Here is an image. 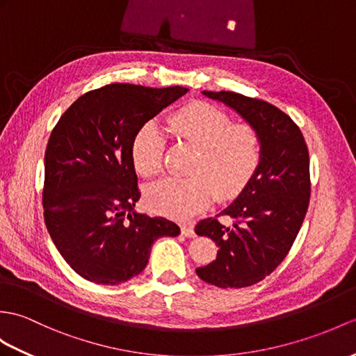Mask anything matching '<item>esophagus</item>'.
Masks as SVG:
<instances>
[{"instance_id":"obj_1","label":"esophagus","mask_w":356,"mask_h":356,"mask_svg":"<svg viewBox=\"0 0 356 356\" xmlns=\"http://www.w3.org/2000/svg\"><path fill=\"white\" fill-rule=\"evenodd\" d=\"M181 235H185L188 238H194L195 236L194 227L191 225H184V226H181Z\"/></svg>"}]
</instances>
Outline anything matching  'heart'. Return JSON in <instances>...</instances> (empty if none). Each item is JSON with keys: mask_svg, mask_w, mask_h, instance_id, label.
Returning <instances> with one entry per match:
<instances>
[{"mask_svg": "<svg viewBox=\"0 0 356 356\" xmlns=\"http://www.w3.org/2000/svg\"><path fill=\"white\" fill-rule=\"evenodd\" d=\"M177 138L197 148L189 179H162L145 189L148 209L171 218H189L220 200L239 194L259 168L262 140L249 124H234L227 113L204 102L181 107L168 120ZM165 139L154 122L140 127L131 143V159L140 176L161 172Z\"/></svg>", "mask_w": 356, "mask_h": 356, "instance_id": "obj_1", "label": "heart"}]
</instances>
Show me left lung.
I'll return each mask as SVG.
<instances>
[{
    "instance_id": "1",
    "label": "left lung",
    "mask_w": 356,
    "mask_h": 356,
    "mask_svg": "<svg viewBox=\"0 0 356 356\" xmlns=\"http://www.w3.org/2000/svg\"><path fill=\"white\" fill-rule=\"evenodd\" d=\"M203 95L225 103L258 131L262 158L241 194L220 213L232 218V226L217 218L195 226L197 235L218 245L217 259L195 271L220 288L250 286L276 270L302 227L311 195L308 147L297 124L276 106L227 90Z\"/></svg>"
}]
</instances>
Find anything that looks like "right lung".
Returning a JSON list of instances; mask_svg holds the SVG:
<instances>
[{"mask_svg":"<svg viewBox=\"0 0 356 356\" xmlns=\"http://www.w3.org/2000/svg\"><path fill=\"white\" fill-rule=\"evenodd\" d=\"M186 88L106 85L74 102L45 150L44 220L57 250L86 280L118 285L138 276L161 236L180 229L135 212L140 193L131 159L136 131Z\"/></svg>","mask_w":356,"mask_h":356,"instance_id":"1","label":"right lung"}]
</instances>
